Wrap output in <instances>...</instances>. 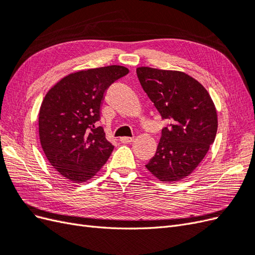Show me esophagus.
Returning <instances> with one entry per match:
<instances>
[{"mask_svg": "<svg viewBox=\"0 0 255 255\" xmlns=\"http://www.w3.org/2000/svg\"><path fill=\"white\" fill-rule=\"evenodd\" d=\"M133 138L132 137H121L120 138V141L122 142V143H130V142H133Z\"/></svg>", "mask_w": 255, "mask_h": 255, "instance_id": "1", "label": "esophagus"}]
</instances>
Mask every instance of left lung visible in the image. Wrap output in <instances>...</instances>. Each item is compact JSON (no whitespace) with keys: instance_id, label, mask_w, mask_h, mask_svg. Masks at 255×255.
<instances>
[{"instance_id":"obj_1","label":"left lung","mask_w":255,"mask_h":255,"mask_svg":"<svg viewBox=\"0 0 255 255\" xmlns=\"http://www.w3.org/2000/svg\"><path fill=\"white\" fill-rule=\"evenodd\" d=\"M138 80L167 127L145 168L161 182L188 176L214 142L217 111L202 84L190 75L150 67L136 69Z\"/></svg>"}]
</instances>
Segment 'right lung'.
Here are the masks:
<instances>
[{"mask_svg":"<svg viewBox=\"0 0 255 255\" xmlns=\"http://www.w3.org/2000/svg\"><path fill=\"white\" fill-rule=\"evenodd\" d=\"M128 73L123 66H106L68 74L47 92L40 106L39 137L49 163L69 181L90 180L111 156L100 120L104 92Z\"/></svg>","mask_w":255,"mask_h":255,"instance_id":"1","label":"right lung"}]
</instances>
